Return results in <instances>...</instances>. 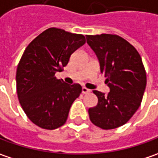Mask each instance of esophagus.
Segmentation results:
<instances>
[{
    "label": "esophagus",
    "instance_id": "1",
    "mask_svg": "<svg viewBox=\"0 0 158 158\" xmlns=\"http://www.w3.org/2000/svg\"><path fill=\"white\" fill-rule=\"evenodd\" d=\"M82 93L83 94H88V93H90V90L84 86V87H82Z\"/></svg>",
    "mask_w": 158,
    "mask_h": 158
}]
</instances>
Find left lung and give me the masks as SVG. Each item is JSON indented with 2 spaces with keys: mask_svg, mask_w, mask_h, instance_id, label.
Returning a JSON list of instances; mask_svg holds the SVG:
<instances>
[{
  "mask_svg": "<svg viewBox=\"0 0 158 158\" xmlns=\"http://www.w3.org/2000/svg\"><path fill=\"white\" fill-rule=\"evenodd\" d=\"M86 37L110 87L108 94L93 91L98 103L88 110L89 118L102 129H115L128 122L141 105L147 84L146 71L139 52L125 39L107 33Z\"/></svg>",
  "mask_w": 158,
  "mask_h": 158,
  "instance_id": "obj_1",
  "label": "left lung"
}]
</instances>
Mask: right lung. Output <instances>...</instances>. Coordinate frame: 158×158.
I'll return each mask as SVG.
<instances>
[{"mask_svg":"<svg viewBox=\"0 0 158 158\" xmlns=\"http://www.w3.org/2000/svg\"><path fill=\"white\" fill-rule=\"evenodd\" d=\"M85 42L82 34L51 27L26 47L17 68V93L24 113L34 125L47 130L64 125L82 87L65 84L56 73L64 70L72 53Z\"/></svg>","mask_w":158,"mask_h":158,"instance_id":"add662e5","label":"right lung"}]
</instances>
